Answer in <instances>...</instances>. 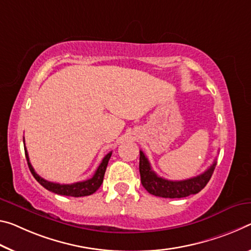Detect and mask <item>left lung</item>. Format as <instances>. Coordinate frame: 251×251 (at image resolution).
Returning <instances> with one entry per match:
<instances>
[{"instance_id": "1", "label": "left lung", "mask_w": 251, "mask_h": 251, "mask_svg": "<svg viewBox=\"0 0 251 251\" xmlns=\"http://www.w3.org/2000/svg\"><path fill=\"white\" fill-rule=\"evenodd\" d=\"M217 162L214 161L210 168L200 176L182 181H170L158 176L152 170L145 154L140 151V174L141 182L147 192L155 197L161 198H185L190 194H197L208 184L212 173L216 169Z\"/></svg>"}]
</instances>
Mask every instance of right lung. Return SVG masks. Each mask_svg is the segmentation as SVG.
<instances>
[{
  "mask_svg": "<svg viewBox=\"0 0 251 251\" xmlns=\"http://www.w3.org/2000/svg\"><path fill=\"white\" fill-rule=\"evenodd\" d=\"M23 143H25V141H23ZM25 152L27 165H29L31 173H32V176H34L35 180H37L40 184L43 186V188H46L47 190H49L55 194H60V196H67V197H75V198L90 196V194L95 193L99 188H100L102 180H104L107 164H108L111 153H113V152H109L108 154L105 155V157L102 158L100 165L98 166V169L96 170V172H95L93 177L89 178V180L75 182V183H73V184H60V183H53V182L47 181L45 178H42L41 176H38V174L35 173L34 169L32 168V165H31L29 155H27V151L25 147Z\"/></svg>",
  "mask_w": 251,
  "mask_h": 251,
  "instance_id": "right-lung-1",
  "label": "right lung"
}]
</instances>
